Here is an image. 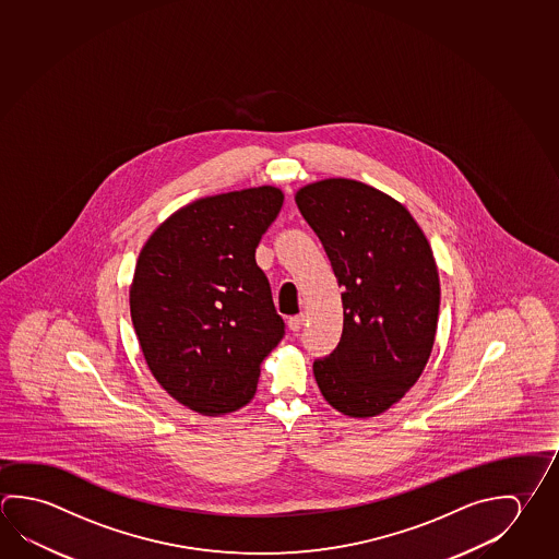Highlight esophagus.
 <instances>
[{
    "mask_svg": "<svg viewBox=\"0 0 559 559\" xmlns=\"http://www.w3.org/2000/svg\"><path fill=\"white\" fill-rule=\"evenodd\" d=\"M304 322H306V316L300 313V316H293V318H288V328L293 330V332H300L302 330Z\"/></svg>",
    "mask_w": 559,
    "mask_h": 559,
    "instance_id": "esophagus-1",
    "label": "esophagus"
}]
</instances>
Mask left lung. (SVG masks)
<instances>
[{
    "mask_svg": "<svg viewBox=\"0 0 559 559\" xmlns=\"http://www.w3.org/2000/svg\"><path fill=\"white\" fill-rule=\"evenodd\" d=\"M294 198L343 286L342 342L313 362V377L343 416H379L430 359L440 313L433 251L404 204L359 180L323 178Z\"/></svg>",
    "mask_w": 559,
    "mask_h": 559,
    "instance_id": "left-lung-1",
    "label": "left lung"
}]
</instances>
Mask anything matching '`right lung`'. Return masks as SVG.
Masks as SVG:
<instances>
[{
  "instance_id": "obj_1",
  "label": "right lung",
  "mask_w": 559,
  "mask_h": 559,
  "mask_svg": "<svg viewBox=\"0 0 559 559\" xmlns=\"http://www.w3.org/2000/svg\"><path fill=\"white\" fill-rule=\"evenodd\" d=\"M278 187L198 198L148 236L129 310L148 371L190 411L224 416L255 396L284 335L255 249L283 206Z\"/></svg>"
}]
</instances>
